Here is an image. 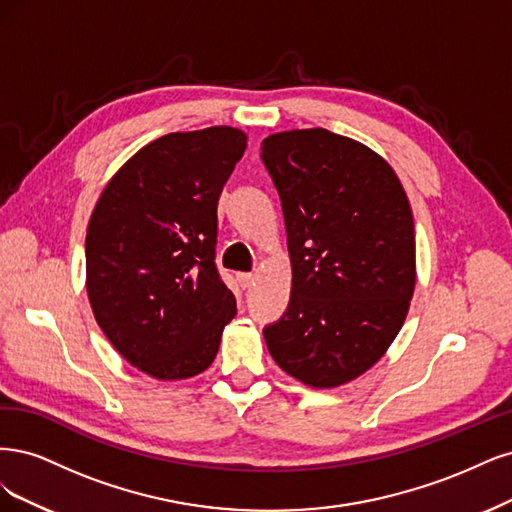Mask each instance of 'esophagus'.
<instances>
[{"label": "esophagus", "mask_w": 512, "mask_h": 512, "mask_svg": "<svg viewBox=\"0 0 512 512\" xmlns=\"http://www.w3.org/2000/svg\"><path fill=\"white\" fill-rule=\"evenodd\" d=\"M236 278H238V283H240V287H242V289H249V287L255 283V274L240 272Z\"/></svg>", "instance_id": "esophagus-1"}]
</instances>
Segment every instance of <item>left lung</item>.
Instances as JSON below:
<instances>
[{
    "instance_id": "8db88e82",
    "label": "left lung",
    "mask_w": 512,
    "mask_h": 512,
    "mask_svg": "<svg viewBox=\"0 0 512 512\" xmlns=\"http://www.w3.org/2000/svg\"><path fill=\"white\" fill-rule=\"evenodd\" d=\"M283 204L291 300L263 329L280 370L315 389L381 359L417 280L415 221L398 174L372 148L323 127L261 142Z\"/></svg>"
}]
</instances>
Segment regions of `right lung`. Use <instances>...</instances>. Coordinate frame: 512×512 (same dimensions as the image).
<instances>
[{
  "label": "right lung",
  "mask_w": 512,
  "mask_h": 512,
  "mask_svg": "<svg viewBox=\"0 0 512 512\" xmlns=\"http://www.w3.org/2000/svg\"><path fill=\"white\" fill-rule=\"evenodd\" d=\"M246 151L242 129L161 136L127 159L87 227V295L97 325L157 381L202 374L236 298L214 266L217 204Z\"/></svg>",
  "instance_id": "right-lung-1"
}]
</instances>
